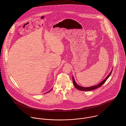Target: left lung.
<instances>
[{
    "instance_id": "obj_1",
    "label": "left lung",
    "mask_w": 126,
    "mask_h": 126,
    "mask_svg": "<svg viewBox=\"0 0 126 126\" xmlns=\"http://www.w3.org/2000/svg\"><path fill=\"white\" fill-rule=\"evenodd\" d=\"M113 69V68H112ZM112 71V69L111 70V72L110 73L109 75L107 76L100 83H99L98 84H97V85L95 86H92V87H82L81 86L78 85L76 83V81L75 80V78L74 77V76H73V84L74 85V86L76 87V88L80 91H92V90H95L98 88L100 87L106 81V80L108 79V78L110 77V76L111 73Z\"/></svg>"
}]
</instances>
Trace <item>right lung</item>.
Masks as SVG:
<instances>
[{"mask_svg": "<svg viewBox=\"0 0 126 126\" xmlns=\"http://www.w3.org/2000/svg\"><path fill=\"white\" fill-rule=\"evenodd\" d=\"M51 90H52V89H50V91H49V92H47V93H49V92H50V91H51ZM46 93H45V94H46Z\"/></svg>", "mask_w": 126, "mask_h": 126, "instance_id": "right-lung-1", "label": "right lung"}]
</instances>
